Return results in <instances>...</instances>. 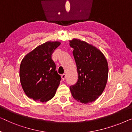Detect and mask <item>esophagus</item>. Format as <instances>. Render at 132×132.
Masks as SVG:
<instances>
[{
  "mask_svg": "<svg viewBox=\"0 0 132 132\" xmlns=\"http://www.w3.org/2000/svg\"><path fill=\"white\" fill-rule=\"evenodd\" d=\"M66 74H63V75H62V80H64V79H66Z\"/></svg>",
  "mask_w": 132,
  "mask_h": 132,
  "instance_id": "esophagus-1",
  "label": "esophagus"
}]
</instances>
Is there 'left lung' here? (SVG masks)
I'll use <instances>...</instances> for the list:
<instances>
[{"instance_id":"1","label":"left lung","mask_w":132,"mask_h":132,"mask_svg":"<svg viewBox=\"0 0 132 132\" xmlns=\"http://www.w3.org/2000/svg\"><path fill=\"white\" fill-rule=\"evenodd\" d=\"M78 74V81L70 86L72 95L82 103L94 101L105 88L109 66L104 55L97 48L79 39L70 41Z\"/></svg>"}]
</instances>
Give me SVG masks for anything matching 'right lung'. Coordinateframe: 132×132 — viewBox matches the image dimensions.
<instances>
[{"instance_id": "add662e5", "label": "right lung", "mask_w": 132, "mask_h": 132, "mask_svg": "<svg viewBox=\"0 0 132 132\" xmlns=\"http://www.w3.org/2000/svg\"><path fill=\"white\" fill-rule=\"evenodd\" d=\"M59 41H47L25 56L19 68L22 89L29 98L43 103L53 98L61 80L52 59Z\"/></svg>"}]
</instances>
